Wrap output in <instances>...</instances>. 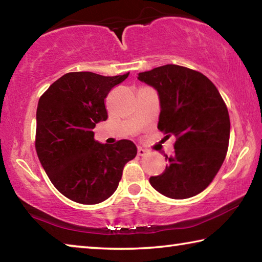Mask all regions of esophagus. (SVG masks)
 <instances>
[{
	"label": "esophagus",
	"instance_id": "34e87169",
	"mask_svg": "<svg viewBox=\"0 0 262 262\" xmlns=\"http://www.w3.org/2000/svg\"><path fill=\"white\" fill-rule=\"evenodd\" d=\"M147 154H148V150H145L141 147L137 148V155H139V156H144V155H147Z\"/></svg>",
	"mask_w": 262,
	"mask_h": 262
}]
</instances>
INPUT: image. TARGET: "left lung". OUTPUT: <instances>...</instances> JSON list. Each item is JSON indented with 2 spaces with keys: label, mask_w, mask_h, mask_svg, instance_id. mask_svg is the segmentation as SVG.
I'll return each mask as SVG.
<instances>
[{
  "label": "left lung",
  "mask_w": 262,
  "mask_h": 262,
  "mask_svg": "<svg viewBox=\"0 0 262 262\" xmlns=\"http://www.w3.org/2000/svg\"><path fill=\"white\" fill-rule=\"evenodd\" d=\"M137 79L157 91L158 129L177 137L174 154L165 156V170L150 177V185L177 200L201 193L228 151L230 118L219 90L203 74L177 64L139 73Z\"/></svg>",
  "instance_id": "left-lung-1"
}]
</instances>
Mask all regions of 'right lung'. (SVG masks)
Here are the masks:
<instances>
[{
    "instance_id": "right-lung-1",
    "label": "right lung",
    "mask_w": 262,
    "mask_h": 262,
    "mask_svg": "<svg viewBox=\"0 0 262 262\" xmlns=\"http://www.w3.org/2000/svg\"><path fill=\"white\" fill-rule=\"evenodd\" d=\"M128 75L68 73L39 99L38 158L55 188L75 202L96 205L108 199L118 188L125 164L136 156L132 141L104 144L95 140L92 130L108 117L105 98L111 89Z\"/></svg>"
}]
</instances>
